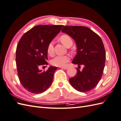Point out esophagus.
Segmentation results:
<instances>
[{"label":"esophagus","instance_id":"esophagus-1","mask_svg":"<svg viewBox=\"0 0 121 121\" xmlns=\"http://www.w3.org/2000/svg\"><path fill=\"white\" fill-rule=\"evenodd\" d=\"M61 69H68V67L67 66H64V67H60Z\"/></svg>","mask_w":121,"mask_h":121}]
</instances>
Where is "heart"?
I'll use <instances>...</instances> for the list:
<instances>
[{
	"mask_svg": "<svg viewBox=\"0 0 121 121\" xmlns=\"http://www.w3.org/2000/svg\"><path fill=\"white\" fill-rule=\"evenodd\" d=\"M60 40L62 43L67 47L72 46L73 43L72 38L69 36L66 35L61 36ZM47 52L49 56H52L54 54V48L53 41L50 42L48 44L47 47ZM70 59H71V57L69 55L56 56L50 60V63L54 66L64 67L67 65Z\"/></svg>",
	"mask_w": 121,
	"mask_h": 121,
	"instance_id": "b5f03b06",
	"label": "heart"
}]
</instances>
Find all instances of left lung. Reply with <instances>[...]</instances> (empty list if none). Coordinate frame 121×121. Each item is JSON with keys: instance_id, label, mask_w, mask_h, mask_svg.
Segmentation results:
<instances>
[{"instance_id": "8db88e82", "label": "left lung", "mask_w": 121, "mask_h": 121, "mask_svg": "<svg viewBox=\"0 0 121 121\" xmlns=\"http://www.w3.org/2000/svg\"><path fill=\"white\" fill-rule=\"evenodd\" d=\"M75 40L77 54L72 63L84 65L82 71L69 79L73 88L81 92L92 90L99 83L104 72L106 52L100 36L89 28L80 26H65L62 30ZM78 66V67H79Z\"/></svg>"}]
</instances>
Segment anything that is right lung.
I'll use <instances>...</instances> for the list:
<instances>
[{"label": "right lung", "instance_id": "1", "mask_svg": "<svg viewBox=\"0 0 121 121\" xmlns=\"http://www.w3.org/2000/svg\"><path fill=\"white\" fill-rule=\"evenodd\" d=\"M63 25H38L25 33L16 50V64L19 81L28 91L39 94L45 91L52 82L57 67L50 66L42 71L39 67L47 65V47Z\"/></svg>", "mask_w": 121, "mask_h": 121}]
</instances>
